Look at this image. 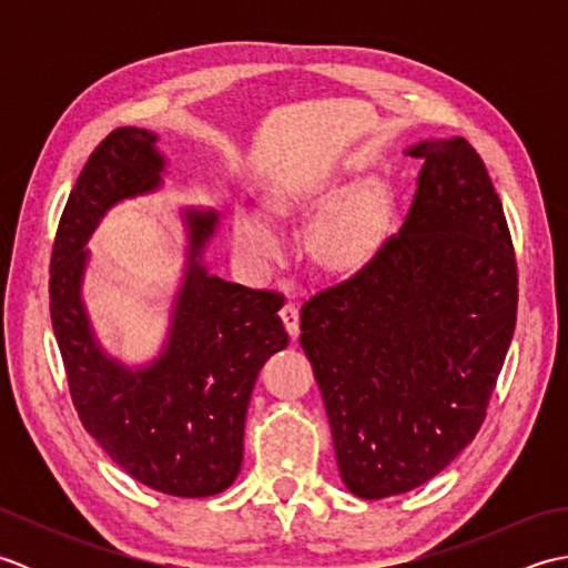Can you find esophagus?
<instances>
[{
    "label": "esophagus",
    "instance_id": "1",
    "mask_svg": "<svg viewBox=\"0 0 568 568\" xmlns=\"http://www.w3.org/2000/svg\"><path fill=\"white\" fill-rule=\"evenodd\" d=\"M281 320L285 324L287 334H291L293 339H295V336L300 334V310H297V305L295 303H285L281 307Z\"/></svg>",
    "mask_w": 568,
    "mask_h": 568
}]
</instances>
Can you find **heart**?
Instances as JSON below:
<instances>
[{"label": "heart", "mask_w": 568, "mask_h": 568, "mask_svg": "<svg viewBox=\"0 0 568 568\" xmlns=\"http://www.w3.org/2000/svg\"><path fill=\"white\" fill-rule=\"evenodd\" d=\"M385 224H388L385 190L378 183H366L322 216L312 234V251L329 268H356L378 246ZM234 239L236 246L256 261L273 258L283 244L277 229L263 214L251 210L236 214Z\"/></svg>", "instance_id": "b5f03b06"}]
</instances>
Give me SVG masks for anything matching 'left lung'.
<instances>
[{"label":"left lung","instance_id":"1","mask_svg":"<svg viewBox=\"0 0 568 568\" xmlns=\"http://www.w3.org/2000/svg\"><path fill=\"white\" fill-rule=\"evenodd\" d=\"M407 153L425 165L403 226L300 312L342 480L366 500L427 484L476 437L517 320L510 229L480 155L462 136Z\"/></svg>","mask_w":568,"mask_h":568}]
</instances>
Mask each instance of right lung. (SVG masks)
Wrapping results in <instances>:
<instances>
[{
    "label": "right lung",
    "instance_id": "add662e5",
    "mask_svg": "<svg viewBox=\"0 0 568 568\" xmlns=\"http://www.w3.org/2000/svg\"><path fill=\"white\" fill-rule=\"evenodd\" d=\"M155 141L122 126L90 153L55 232L51 322L72 405L112 462L168 496L207 498L239 476L251 390L268 356L287 346L277 317L285 297L210 275L200 256L216 214L187 210V268L163 354L131 371L102 352L80 297L84 244L116 202L161 185Z\"/></svg>",
    "mask_w": 568,
    "mask_h": 568
}]
</instances>
